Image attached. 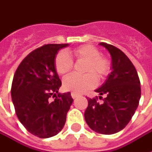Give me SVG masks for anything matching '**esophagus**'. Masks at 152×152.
Listing matches in <instances>:
<instances>
[{"label":"esophagus","mask_w":152,"mask_h":152,"mask_svg":"<svg viewBox=\"0 0 152 152\" xmlns=\"http://www.w3.org/2000/svg\"><path fill=\"white\" fill-rule=\"evenodd\" d=\"M71 95H72V97L73 99H76V98H77V97H78V94H76V93H74V92H72Z\"/></svg>","instance_id":"esophagus-1"}]
</instances>
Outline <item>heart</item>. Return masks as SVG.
<instances>
[{
    "label": "heart",
    "mask_w": 152,
    "mask_h": 152,
    "mask_svg": "<svg viewBox=\"0 0 152 152\" xmlns=\"http://www.w3.org/2000/svg\"><path fill=\"white\" fill-rule=\"evenodd\" d=\"M69 55H72L78 60H85L83 75L71 74L63 80V86L66 90L76 94L83 93L94 87L99 80L104 79L109 72L108 59L100 55L99 51L92 45H82L72 51H61L55 58V68L58 74L64 75L70 72L73 66V61Z\"/></svg>",
    "instance_id": "b5f03b06"
}]
</instances>
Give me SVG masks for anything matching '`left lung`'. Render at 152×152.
<instances>
[{"label": "left lung", "instance_id": "1", "mask_svg": "<svg viewBox=\"0 0 152 152\" xmlns=\"http://www.w3.org/2000/svg\"><path fill=\"white\" fill-rule=\"evenodd\" d=\"M99 45L111 55L112 72L95 91L105 95L103 104L97 102L98 98L88 99L85 119L93 131L110 135L124 129L135 113L141 98V84L135 66L124 53L108 43Z\"/></svg>", "mask_w": 152, "mask_h": 152}]
</instances>
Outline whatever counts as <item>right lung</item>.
Here are the masks:
<instances>
[{"label": "right lung", "mask_w": 152, "mask_h": 152, "mask_svg": "<svg viewBox=\"0 0 152 152\" xmlns=\"http://www.w3.org/2000/svg\"><path fill=\"white\" fill-rule=\"evenodd\" d=\"M68 45L38 48L24 58L14 75L11 98L15 113L24 128L40 138L61 131L73 102L70 92L58 93L61 81L55 68L58 50Z\"/></svg>", "instance_id": "1"}]
</instances>
